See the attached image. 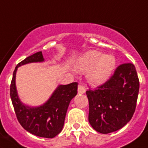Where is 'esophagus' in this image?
I'll return each instance as SVG.
<instances>
[{
	"instance_id": "obj_1",
	"label": "esophagus",
	"mask_w": 148,
	"mask_h": 148,
	"mask_svg": "<svg viewBox=\"0 0 148 148\" xmlns=\"http://www.w3.org/2000/svg\"><path fill=\"white\" fill-rule=\"evenodd\" d=\"M85 91H86V89H85V87L84 86H82V85H79L78 87V94L79 95H81V94H84Z\"/></svg>"
}]
</instances>
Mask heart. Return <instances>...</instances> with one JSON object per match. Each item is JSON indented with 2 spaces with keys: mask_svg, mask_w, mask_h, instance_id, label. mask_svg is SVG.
Instances as JSON below:
<instances>
[{
  "mask_svg": "<svg viewBox=\"0 0 148 148\" xmlns=\"http://www.w3.org/2000/svg\"><path fill=\"white\" fill-rule=\"evenodd\" d=\"M116 66L113 55L102 54L98 50H89L76 60L75 69L79 73H87L90 84L99 86L110 78Z\"/></svg>",
  "mask_w": 148,
  "mask_h": 148,
  "instance_id": "obj_1",
  "label": "heart"
}]
</instances>
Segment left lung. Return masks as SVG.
Returning <instances> with one entry per match:
<instances>
[{
    "label": "left lung",
    "mask_w": 148,
    "mask_h": 148,
    "mask_svg": "<svg viewBox=\"0 0 148 148\" xmlns=\"http://www.w3.org/2000/svg\"><path fill=\"white\" fill-rule=\"evenodd\" d=\"M140 82L134 64H123L114 75L95 90H87L89 123L95 131L107 134L123 128L134 114Z\"/></svg>",
    "instance_id": "obj_1"
}]
</instances>
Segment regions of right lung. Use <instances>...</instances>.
<instances>
[{"instance_id":"obj_1","label":"right lung","mask_w":148,"mask_h":148,"mask_svg":"<svg viewBox=\"0 0 148 148\" xmlns=\"http://www.w3.org/2000/svg\"><path fill=\"white\" fill-rule=\"evenodd\" d=\"M45 61L42 53L38 52L17 64L10 86V97L17 119L23 129L30 133L44 138H53L61 132L67 110L71 100L77 94V83L58 85L47 101L40 106L25 104L20 100L16 85L18 68L30 63Z\"/></svg>"}]
</instances>
